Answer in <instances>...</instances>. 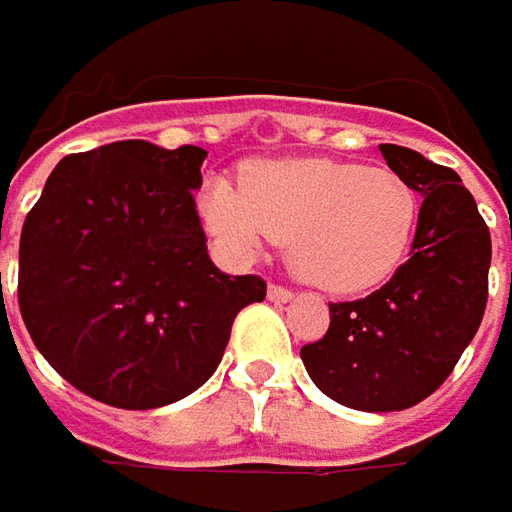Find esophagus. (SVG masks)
<instances>
[{"label":"esophagus","mask_w":512,"mask_h":512,"mask_svg":"<svg viewBox=\"0 0 512 512\" xmlns=\"http://www.w3.org/2000/svg\"><path fill=\"white\" fill-rule=\"evenodd\" d=\"M291 297H294V291L286 289V286H269V300L272 303H289Z\"/></svg>","instance_id":"obj_1"}]
</instances>
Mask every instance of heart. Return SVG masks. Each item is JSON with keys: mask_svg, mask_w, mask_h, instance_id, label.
<instances>
[{"mask_svg": "<svg viewBox=\"0 0 512 512\" xmlns=\"http://www.w3.org/2000/svg\"><path fill=\"white\" fill-rule=\"evenodd\" d=\"M203 212L235 255H255L280 240L306 283L362 291L385 283L408 257L419 198L391 169L306 158L255 164L243 184L212 178Z\"/></svg>", "mask_w": 512, "mask_h": 512, "instance_id": "1", "label": "heart"}]
</instances>
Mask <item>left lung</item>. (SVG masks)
<instances>
[{"instance_id": "1", "label": "left lung", "mask_w": 512, "mask_h": 512, "mask_svg": "<svg viewBox=\"0 0 512 512\" xmlns=\"http://www.w3.org/2000/svg\"><path fill=\"white\" fill-rule=\"evenodd\" d=\"M379 152L422 195L411 257L368 297L328 303V331L300 357L326 397L385 414L431 397L479 331L490 232L453 169L397 144Z\"/></svg>"}]
</instances>
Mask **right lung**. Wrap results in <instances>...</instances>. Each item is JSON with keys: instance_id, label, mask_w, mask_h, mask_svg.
<instances>
[{"instance_id": "add662e5", "label": "right lung", "mask_w": 512, "mask_h": 512, "mask_svg": "<svg viewBox=\"0 0 512 512\" xmlns=\"http://www.w3.org/2000/svg\"><path fill=\"white\" fill-rule=\"evenodd\" d=\"M206 150L115 141L50 172L19 240V311L36 348L81 394L147 411L198 391L257 274L206 252L195 189Z\"/></svg>"}]
</instances>
